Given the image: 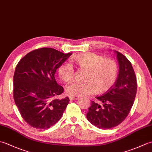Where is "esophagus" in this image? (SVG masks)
<instances>
[{
    "mask_svg": "<svg viewBox=\"0 0 152 152\" xmlns=\"http://www.w3.org/2000/svg\"><path fill=\"white\" fill-rule=\"evenodd\" d=\"M80 97L78 96H69V99L71 101H74V100H76V99H78Z\"/></svg>",
    "mask_w": 152,
    "mask_h": 152,
    "instance_id": "esophagus-1",
    "label": "esophagus"
}]
</instances>
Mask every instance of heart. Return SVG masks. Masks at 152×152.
Returning <instances> with one entry per match:
<instances>
[{
    "label": "heart",
    "instance_id": "heart-1",
    "mask_svg": "<svg viewBox=\"0 0 152 152\" xmlns=\"http://www.w3.org/2000/svg\"><path fill=\"white\" fill-rule=\"evenodd\" d=\"M74 62L80 68L88 70L85 82H74L66 88L68 94L84 96L107 92L116 82L119 73L117 62L110 58H104L92 52L80 54L74 57ZM59 78L66 82L72 81L74 69L70 63L64 62L57 69Z\"/></svg>",
    "mask_w": 152,
    "mask_h": 152
}]
</instances>
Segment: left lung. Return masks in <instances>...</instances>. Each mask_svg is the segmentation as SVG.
<instances>
[{
    "label": "left lung",
    "instance_id": "left-lung-1",
    "mask_svg": "<svg viewBox=\"0 0 152 152\" xmlns=\"http://www.w3.org/2000/svg\"><path fill=\"white\" fill-rule=\"evenodd\" d=\"M115 53L119 66L116 82L104 94L96 96L102 106L91 101L86 115L91 124L104 129L116 127L127 118L137 94V77L131 62L119 51Z\"/></svg>",
    "mask_w": 152,
    "mask_h": 152
}]
</instances>
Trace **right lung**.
<instances>
[{
  "instance_id": "right-lung-1",
  "label": "right lung",
  "mask_w": 152,
  "mask_h": 152,
  "mask_svg": "<svg viewBox=\"0 0 152 152\" xmlns=\"http://www.w3.org/2000/svg\"><path fill=\"white\" fill-rule=\"evenodd\" d=\"M50 48L28 53L19 61L14 75L13 94L23 119L31 127L49 129L61 119L69 98L56 99L64 91L55 73L71 56Z\"/></svg>"
}]
</instances>
